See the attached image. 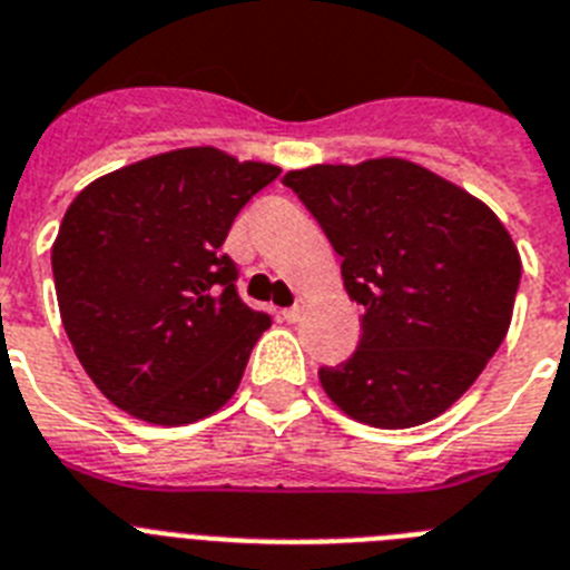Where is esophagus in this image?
Instances as JSON below:
<instances>
[{"label":"esophagus","mask_w":570,"mask_h":570,"mask_svg":"<svg viewBox=\"0 0 570 570\" xmlns=\"http://www.w3.org/2000/svg\"><path fill=\"white\" fill-rule=\"evenodd\" d=\"M281 315H284V318H286V321H289V324H295V321H298V318H301V315H304V304L286 306V309H284V313H281Z\"/></svg>","instance_id":"1"}]
</instances>
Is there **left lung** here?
Returning <instances> with one entry per match:
<instances>
[{
    "label": "left lung",
    "instance_id": "left-lung-1",
    "mask_svg": "<svg viewBox=\"0 0 570 570\" xmlns=\"http://www.w3.org/2000/svg\"><path fill=\"white\" fill-rule=\"evenodd\" d=\"M364 306L358 350L321 367L326 395L373 428H413L456 402L504 341L522 264L484 203L407 160L289 171Z\"/></svg>",
    "mask_w": 570,
    "mask_h": 570
}]
</instances>
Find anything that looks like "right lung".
<instances>
[{"mask_svg": "<svg viewBox=\"0 0 570 570\" xmlns=\"http://www.w3.org/2000/svg\"><path fill=\"white\" fill-rule=\"evenodd\" d=\"M281 175L180 148L94 180L51 249L59 315L108 402L151 424L224 407L272 318L237 295L224 246L237 212Z\"/></svg>", "mask_w": 570, "mask_h": 570, "instance_id": "1", "label": "right lung"}]
</instances>
